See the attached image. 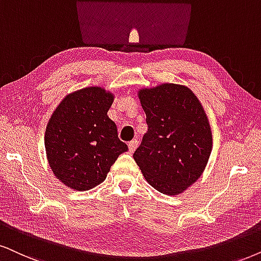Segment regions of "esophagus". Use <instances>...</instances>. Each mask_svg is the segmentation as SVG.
<instances>
[{"label":"esophagus","mask_w":261,"mask_h":261,"mask_svg":"<svg viewBox=\"0 0 261 261\" xmlns=\"http://www.w3.org/2000/svg\"><path fill=\"white\" fill-rule=\"evenodd\" d=\"M127 146H128V150H130L131 153H134V151L136 150L137 146H138V142H137V140H133V141L128 142Z\"/></svg>","instance_id":"obj_1"}]
</instances>
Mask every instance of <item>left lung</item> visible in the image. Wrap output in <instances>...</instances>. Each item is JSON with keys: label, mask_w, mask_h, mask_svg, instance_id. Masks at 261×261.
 <instances>
[{"label": "left lung", "mask_w": 261, "mask_h": 261, "mask_svg": "<svg viewBox=\"0 0 261 261\" xmlns=\"http://www.w3.org/2000/svg\"><path fill=\"white\" fill-rule=\"evenodd\" d=\"M148 131L134 159L151 187L177 195L202 174L212 151V131L196 95L164 83L138 90Z\"/></svg>", "instance_id": "obj_1"}]
</instances>
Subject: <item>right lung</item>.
Listing matches in <instances>:
<instances>
[{
	"label": "right lung",
	"mask_w": 261,
	"mask_h": 261,
	"mask_svg": "<svg viewBox=\"0 0 261 261\" xmlns=\"http://www.w3.org/2000/svg\"><path fill=\"white\" fill-rule=\"evenodd\" d=\"M113 101L111 91L89 87L68 94L51 114L45 127V153L54 176L66 187L85 191L98 186L127 150L107 115Z\"/></svg>",
	"instance_id": "right-lung-1"
}]
</instances>
